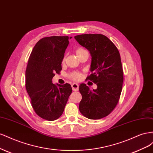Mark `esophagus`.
Listing matches in <instances>:
<instances>
[{
    "label": "esophagus",
    "instance_id": "34e87169",
    "mask_svg": "<svg viewBox=\"0 0 153 153\" xmlns=\"http://www.w3.org/2000/svg\"><path fill=\"white\" fill-rule=\"evenodd\" d=\"M72 88L73 91H77L79 89V85L77 83H73L72 84Z\"/></svg>",
    "mask_w": 153,
    "mask_h": 153
}]
</instances>
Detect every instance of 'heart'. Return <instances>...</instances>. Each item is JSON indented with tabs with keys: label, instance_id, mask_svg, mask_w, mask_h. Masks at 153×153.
Returning a JSON list of instances; mask_svg holds the SVG:
<instances>
[{
	"label": "heart",
	"instance_id": "1",
	"mask_svg": "<svg viewBox=\"0 0 153 153\" xmlns=\"http://www.w3.org/2000/svg\"><path fill=\"white\" fill-rule=\"evenodd\" d=\"M82 50H84L82 48L78 49V50L76 51V53L81 51H82ZM70 78L74 81H79L81 79V74L79 72H73L70 75Z\"/></svg>",
	"mask_w": 153,
	"mask_h": 153
}]
</instances>
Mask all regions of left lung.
Here are the masks:
<instances>
[{"label":"left lung","instance_id":"1","mask_svg":"<svg viewBox=\"0 0 153 153\" xmlns=\"http://www.w3.org/2000/svg\"><path fill=\"white\" fill-rule=\"evenodd\" d=\"M74 38L90 53L92 74L87 79L97 86L91 90L81 84L79 109L88 119L99 120L109 115L119 102L123 82L120 54L114 43L102 34H82Z\"/></svg>","mask_w":153,"mask_h":153}]
</instances>
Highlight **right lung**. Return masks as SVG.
I'll list each match as a JSON object with an SVG mask.
<instances>
[{"label":"right lung","instance_id":"add662e5","mask_svg":"<svg viewBox=\"0 0 153 153\" xmlns=\"http://www.w3.org/2000/svg\"><path fill=\"white\" fill-rule=\"evenodd\" d=\"M68 36H51L39 40L33 48L25 71V87L36 114L48 121L63 114L72 91L70 84H53L55 73L62 70V62L68 43Z\"/></svg>","mask_w":153,"mask_h":153}]
</instances>
